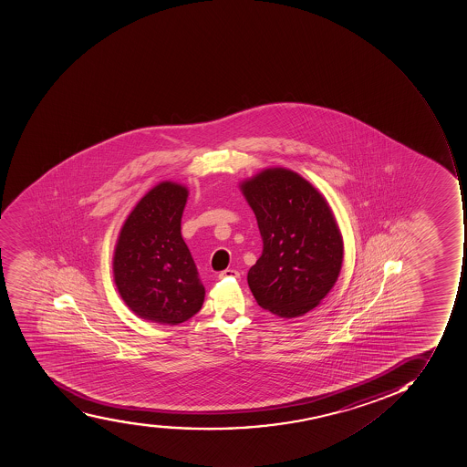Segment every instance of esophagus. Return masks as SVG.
Here are the masks:
<instances>
[{
    "mask_svg": "<svg viewBox=\"0 0 467 467\" xmlns=\"http://www.w3.org/2000/svg\"><path fill=\"white\" fill-rule=\"evenodd\" d=\"M240 277V273L236 271V269L229 268L224 269L222 273L219 274V278H238Z\"/></svg>",
    "mask_w": 467,
    "mask_h": 467,
    "instance_id": "34e87169",
    "label": "esophagus"
}]
</instances>
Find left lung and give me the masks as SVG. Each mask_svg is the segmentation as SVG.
Instances as JSON below:
<instances>
[{"label": "left lung", "mask_w": 467, "mask_h": 467, "mask_svg": "<svg viewBox=\"0 0 467 467\" xmlns=\"http://www.w3.org/2000/svg\"><path fill=\"white\" fill-rule=\"evenodd\" d=\"M264 252L247 274L253 296L280 317L313 310L340 274L343 241L322 194L298 173L266 169L241 185Z\"/></svg>", "instance_id": "obj_1"}]
</instances>
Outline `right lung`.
<instances>
[{
  "label": "right lung",
  "mask_w": 467,
  "mask_h": 467,
  "mask_svg": "<svg viewBox=\"0 0 467 467\" xmlns=\"http://www.w3.org/2000/svg\"><path fill=\"white\" fill-rule=\"evenodd\" d=\"M185 202L182 185H156L131 211L115 248L118 292L136 315L157 324H182L201 310L205 296L181 236Z\"/></svg>",
  "instance_id": "1"
}]
</instances>
